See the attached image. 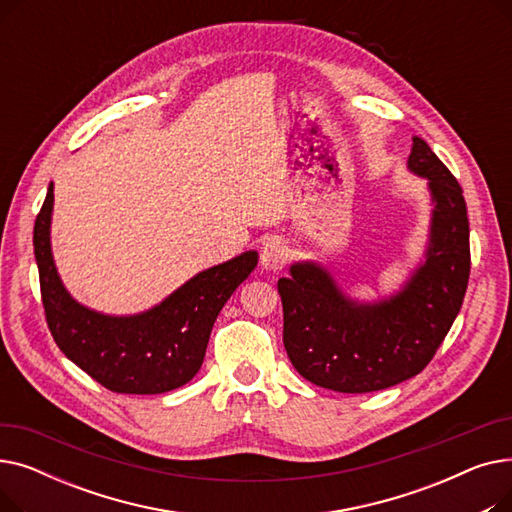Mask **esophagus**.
<instances>
[{"instance_id":"34e87169","label":"esophagus","mask_w":512,"mask_h":512,"mask_svg":"<svg viewBox=\"0 0 512 512\" xmlns=\"http://www.w3.org/2000/svg\"><path fill=\"white\" fill-rule=\"evenodd\" d=\"M286 259H288V249L280 238H270L261 247V265L265 270H272V272L282 270Z\"/></svg>"}]
</instances>
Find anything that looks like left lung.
<instances>
[{
	"instance_id": "8db88e82",
	"label": "left lung",
	"mask_w": 512,
	"mask_h": 512,
	"mask_svg": "<svg viewBox=\"0 0 512 512\" xmlns=\"http://www.w3.org/2000/svg\"><path fill=\"white\" fill-rule=\"evenodd\" d=\"M409 170L427 178L434 213L425 263L398 294L359 305L309 261L294 263L290 278L278 280L288 359L315 386L363 394L413 378L461 311L471 272L463 188L419 137Z\"/></svg>"
}]
</instances>
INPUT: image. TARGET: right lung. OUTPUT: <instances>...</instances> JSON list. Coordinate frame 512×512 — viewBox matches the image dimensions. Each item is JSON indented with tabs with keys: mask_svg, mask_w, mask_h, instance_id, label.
I'll return each mask as SVG.
<instances>
[{
	"mask_svg": "<svg viewBox=\"0 0 512 512\" xmlns=\"http://www.w3.org/2000/svg\"><path fill=\"white\" fill-rule=\"evenodd\" d=\"M51 209L53 184L37 213L33 245L47 328L60 351L103 388L120 394H161L191 382L218 313L255 270L257 253L209 267L145 313L112 317L76 303L64 288L49 245Z\"/></svg>",
	"mask_w": 512,
	"mask_h": 512,
	"instance_id": "obj_1",
	"label": "right lung"
}]
</instances>
